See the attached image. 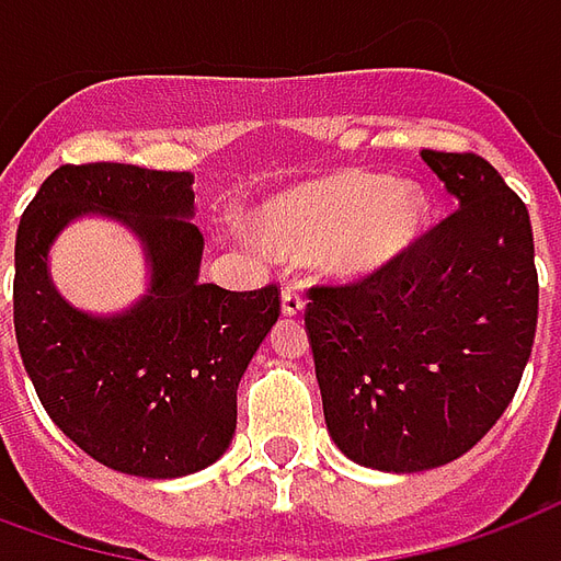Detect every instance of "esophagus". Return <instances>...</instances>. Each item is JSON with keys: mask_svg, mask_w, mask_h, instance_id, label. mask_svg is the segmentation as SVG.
Listing matches in <instances>:
<instances>
[{"mask_svg": "<svg viewBox=\"0 0 561 561\" xmlns=\"http://www.w3.org/2000/svg\"><path fill=\"white\" fill-rule=\"evenodd\" d=\"M280 310H284V317H298L305 310V296H301V289L296 284L284 286V293H280Z\"/></svg>", "mask_w": 561, "mask_h": 561, "instance_id": "34e87169", "label": "esophagus"}]
</instances>
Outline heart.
I'll return each mask as SVG.
<instances>
[{
	"instance_id": "b5f03b06",
	"label": "heart",
	"mask_w": 561,
	"mask_h": 561,
	"mask_svg": "<svg viewBox=\"0 0 561 561\" xmlns=\"http://www.w3.org/2000/svg\"><path fill=\"white\" fill-rule=\"evenodd\" d=\"M260 239L284 256L320 260L334 277H367L419 239L427 196L410 182H388L365 170L313 179L272 196L253 218Z\"/></svg>"
}]
</instances>
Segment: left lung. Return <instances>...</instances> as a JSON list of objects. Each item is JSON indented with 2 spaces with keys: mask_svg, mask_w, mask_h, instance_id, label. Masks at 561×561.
<instances>
[{
  "mask_svg": "<svg viewBox=\"0 0 561 561\" xmlns=\"http://www.w3.org/2000/svg\"><path fill=\"white\" fill-rule=\"evenodd\" d=\"M457 199L398 260L310 286L305 325L331 439L382 472L457 460L520 386L538 325L529 211L472 151H421Z\"/></svg>",
  "mask_w": 561,
  "mask_h": 561,
  "instance_id": "left-lung-1",
  "label": "left lung"
}]
</instances>
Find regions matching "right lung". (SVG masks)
<instances>
[{
  "label": "right lung",
  "instance_id": "add662e5",
  "mask_svg": "<svg viewBox=\"0 0 561 561\" xmlns=\"http://www.w3.org/2000/svg\"><path fill=\"white\" fill-rule=\"evenodd\" d=\"M194 175L134 163H62L28 203L14 244L20 358L56 427L98 463L140 478L199 472L230 448L236 391L280 317V289L199 284ZM107 214L138 232L150 293L125 314L71 309L46 272L73 217Z\"/></svg>",
  "mask_w": 561,
  "mask_h": 561
}]
</instances>
